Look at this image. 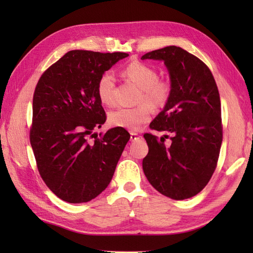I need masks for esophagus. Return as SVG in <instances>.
<instances>
[{
  "instance_id": "esophagus-1",
  "label": "esophagus",
  "mask_w": 253,
  "mask_h": 253,
  "mask_svg": "<svg viewBox=\"0 0 253 253\" xmlns=\"http://www.w3.org/2000/svg\"><path fill=\"white\" fill-rule=\"evenodd\" d=\"M138 139V133L136 132H130V140L131 141H135Z\"/></svg>"
}]
</instances>
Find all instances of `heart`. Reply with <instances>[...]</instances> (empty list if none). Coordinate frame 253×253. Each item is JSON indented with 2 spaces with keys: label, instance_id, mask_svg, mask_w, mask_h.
<instances>
[{
  "label": "heart",
  "instance_id": "heart-1",
  "mask_svg": "<svg viewBox=\"0 0 253 253\" xmlns=\"http://www.w3.org/2000/svg\"><path fill=\"white\" fill-rule=\"evenodd\" d=\"M123 74L141 89L138 102H148L154 107L164 106L168 103L171 93V84L168 79H160L158 72L152 66L133 61L123 69ZM114 90L115 78L113 74L109 72L102 74L96 84V93L104 105L114 104ZM148 105L141 103L133 107H120L111 111L109 113L110 125L137 130L151 118L152 109Z\"/></svg>",
  "mask_w": 253,
  "mask_h": 253
}]
</instances>
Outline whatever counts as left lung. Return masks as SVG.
Here are the masks:
<instances>
[{
  "label": "left lung",
  "mask_w": 253,
  "mask_h": 253,
  "mask_svg": "<svg viewBox=\"0 0 253 253\" xmlns=\"http://www.w3.org/2000/svg\"><path fill=\"white\" fill-rule=\"evenodd\" d=\"M169 69L171 93L150 128L171 133L170 141L144 133L149 152L142 169L162 195L184 200L198 195L216 169L223 140L221 100L210 68L200 58L170 45L144 54Z\"/></svg>",
  "instance_id": "left-lung-1"
}]
</instances>
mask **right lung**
<instances>
[{
  "instance_id": "1",
  "label": "right lung",
  "mask_w": 253,
  "mask_h": 253,
  "mask_svg": "<svg viewBox=\"0 0 253 253\" xmlns=\"http://www.w3.org/2000/svg\"><path fill=\"white\" fill-rule=\"evenodd\" d=\"M127 56L122 52L69 51L36 85L30 144L41 178L64 201L82 203L98 197L109 186L129 140L124 128L99 136L92 132L106 121L96 93L98 80Z\"/></svg>"
}]
</instances>
